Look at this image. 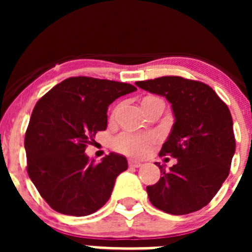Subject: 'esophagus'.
I'll use <instances>...</instances> for the list:
<instances>
[{
  "instance_id": "obj_1",
  "label": "esophagus",
  "mask_w": 252,
  "mask_h": 252,
  "mask_svg": "<svg viewBox=\"0 0 252 252\" xmlns=\"http://www.w3.org/2000/svg\"><path fill=\"white\" fill-rule=\"evenodd\" d=\"M128 166H130V168H140V166H141V162L136 161V160H128Z\"/></svg>"
}]
</instances>
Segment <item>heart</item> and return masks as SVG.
<instances>
[{"instance_id":"b5f03b06","label":"heart","mask_w":252,"mask_h":252,"mask_svg":"<svg viewBox=\"0 0 252 252\" xmlns=\"http://www.w3.org/2000/svg\"><path fill=\"white\" fill-rule=\"evenodd\" d=\"M158 136L154 132H125L113 139V148L127 157L141 158L149 153Z\"/></svg>"}]
</instances>
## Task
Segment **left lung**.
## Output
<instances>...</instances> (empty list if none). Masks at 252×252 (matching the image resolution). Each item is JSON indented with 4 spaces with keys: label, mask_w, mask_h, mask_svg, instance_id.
<instances>
[{
    "label": "left lung",
    "mask_w": 252,
    "mask_h": 252,
    "mask_svg": "<svg viewBox=\"0 0 252 252\" xmlns=\"http://www.w3.org/2000/svg\"><path fill=\"white\" fill-rule=\"evenodd\" d=\"M135 84L164 95L175 117L159 155L178 161L169 171L157 164L162 177L146 187L151 204L175 216L199 211L212 201L230 174L236 140L228 107L199 81L165 75Z\"/></svg>",
    "instance_id": "left-lung-1"
}]
</instances>
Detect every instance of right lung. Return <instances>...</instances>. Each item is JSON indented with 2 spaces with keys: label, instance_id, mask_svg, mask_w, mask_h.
<instances>
[{
  "label": "right lung",
  "instance_id": "obj_1",
  "mask_svg": "<svg viewBox=\"0 0 252 252\" xmlns=\"http://www.w3.org/2000/svg\"><path fill=\"white\" fill-rule=\"evenodd\" d=\"M133 91L122 82L70 77L35 104L25 135L28 174L54 211L82 217L110 199L127 160L111 153L94 162L84 150L107 128V107Z\"/></svg>",
  "mask_w": 252,
  "mask_h": 252
}]
</instances>
